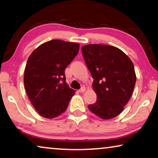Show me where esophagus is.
Segmentation results:
<instances>
[{
	"label": "esophagus",
	"instance_id": "esophagus-1",
	"mask_svg": "<svg viewBox=\"0 0 158 158\" xmlns=\"http://www.w3.org/2000/svg\"><path fill=\"white\" fill-rule=\"evenodd\" d=\"M85 90H86V89H85V87H82V88L81 89H80L79 90H78V92H81V93H82V92H84L85 91Z\"/></svg>",
	"mask_w": 158,
	"mask_h": 158
}]
</instances>
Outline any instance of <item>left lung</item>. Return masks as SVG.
<instances>
[{"instance_id":"8db88e82","label":"left lung","mask_w":158,"mask_h":158,"mask_svg":"<svg viewBox=\"0 0 158 158\" xmlns=\"http://www.w3.org/2000/svg\"><path fill=\"white\" fill-rule=\"evenodd\" d=\"M82 53L97 94V102L88 106L89 110L103 120L116 117L123 112L135 86L132 61L122 50L111 45H84Z\"/></svg>"}]
</instances>
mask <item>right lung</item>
Returning a JSON list of instances; mask_svg holds the SVG:
<instances>
[{"mask_svg": "<svg viewBox=\"0 0 158 158\" xmlns=\"http://www.w3.org/2000/svg\"><path fill=\"white\" fill-rule=\"evenodd\" d=\"M79 47L78 43L52 40L40 45L28 57L24 71L25 89L43 117L56 118L68 107L75 91L66 84L64 71Z\"/></svg>", "mask_w": 158, "mask_h": 158, "instance_id": "1", "label": "right lung"}]
</instances>
